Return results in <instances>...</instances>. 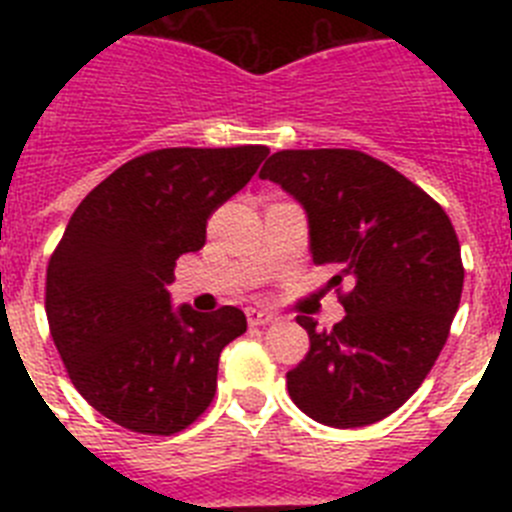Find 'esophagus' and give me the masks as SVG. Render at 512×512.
I'll list each match as a JSON object with an SVG mask.
<instances>
[{
	"instance_id": "34e87169",
	"label": "esophagus",
	"mask_w": 512,
	"mask_h": 512,
	"mask_svg": "<svg viewBox=\"0 0 512 512\" xmlns=\"http://www.w3.org/2000/svg\"><path fill=\"white\" fill-rule=\"evenodd\" d=\"M246 318H248V325H271V323H277V315H274V312L256 310V307H248Z\"/></svg>"
}]
</instances>
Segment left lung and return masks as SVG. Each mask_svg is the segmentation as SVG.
<instances>
[{"label": "left lung", "instance_id": "left-lung-1", "mask_svg": "<svg viewBox=\"0 0 512 512\" xmlns=\"http://www.w3.org/2000/svg\"><path fill=\"white\" fill-rule=\"evenodd\" d=\"M307 215L315 264H336L354 289L333 330L297 315L310 336L287 372L292 402L330 428L395 413L436 364L459 310L464 266L449 215L384 161L348 148L279 151L259 171Z\"/></svg>", "mask_w": 512, "mask_h": 512}]
</instances>
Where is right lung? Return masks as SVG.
I'll return each mask as SVG.
<instances>
[{"label": "right lung", "mask_w": 512, "mask_h": 512, "mask_svg": "<svg viewBox=\"0 0 512 512\" xmlns=\"http://www.w3.org/2000/svg\"><path fill=\"white\" fill-rule=\"evenodd\" d=\"M266 146L161 148L112 171L81 200L45 279V312L79 395L112 423L171 436L215 397L220 351L246 333L238 307L171 305L182 253L241 192Z\"/></svg>", "instance_id": "add662e5"}]
</instances>
